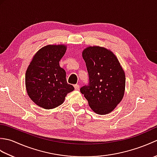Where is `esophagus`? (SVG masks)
<instances>
[{
    "instance_id": "esophagus-1",
    "label": "esophagus",
    "mask_w": 157,
    "mask_h": 157,
    "mask_svg": "<svg viewBox=\"0 0 157 157\" xmlns=\"http://www.w3.org/2000/svg\"><path fill=\"white\" fill-rule=\"evenodd\" d=\"M73 86H74V88L76 90H78L79 89V84H75Z\"/></svg>"
}]
</instances>
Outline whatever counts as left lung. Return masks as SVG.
<instances>
[{
    "label": "left lung",
    "instance_id": "1",
    "mask_svg": "<svg viewBox=\"0 0 157 157\" xmlns=\"http://www.w3.org/2000/svg\"><path fill=\"white\" fill-rule=\"evenodd\" d=\"M89 82L80 88L93 111L111 113L121 102L125 92V76L113 53L102 47L90 46L82 52Z\"/></svg>",
    "mask_w": 157,
    "mask_h": 157
}]
</instances>
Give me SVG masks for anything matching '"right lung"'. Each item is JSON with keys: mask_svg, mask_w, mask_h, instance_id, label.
<instances>
[{"mask_svg": "<svg viewBox=\"0 0 157 157\" xmlns=\"http://www.w3.org/2000/svg\"><path fill=\"white\" fill-rule=\"evenodd\" d=\"M64 45H47L34 55L25 73V87L32 101L45 109L61 105L74 88L67 84L65 71L59 66Z\"/></svg>", "mask_w": 157, "mask_h": 157, "instance_id": "add662e5", "label": "right lung"}]
</instances>
